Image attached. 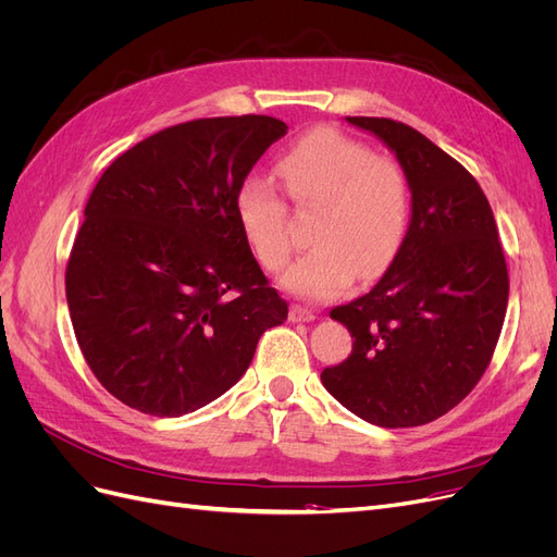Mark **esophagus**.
I'll return each mask as SVG.
<instances>
[{"label": "esophagus", "instance_id": "34e87169", "mask_svg": "<svg viewBox=\"0 0 557 557\" xmlns=\"http://www.w3.org/2000/svg\"><path fill=\"white\" fill-rule=\"evenodd\" d=\"M313 318H315V313L311 309H305V307H299V305L290 307V320H293V323H309V320H313Z\"/></svg>", "mask_w": 557, "mask_h": 557}]
</instances>
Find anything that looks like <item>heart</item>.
Instances as JSON below:
<instances>
[{
	"label": "heart",
	"mask_w": 557,
	"mask_h": 557,
	"mask_svg": "<svg viewBox=\"0 0 557 557\" xmlns=\"http://www.w3.org/2000/svg\"><path fill=\"white\" fill-rule=\"evenodd\" d=\"M283 190L299 209L318 211L315 244L283 276L290 293L325 299L358 278L381 276L397 258L411 215L407 172L336 129L301 137L276 162ZM234 213L258 262L278 272L293 256L288 205L262 176H246L234 193Z\"/></svg>",
	"instance_id": "heart-1"
}]
</instances>
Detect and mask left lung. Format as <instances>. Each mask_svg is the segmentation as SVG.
<instances>
[{
    "label": "left lung",
    "instance_id": "1",
    "mask_svg": "<svg viewBox=\"0 0 557 557\" xmlns=\"http://www.w3.org/2000/svg\"><path fill=\"white\" fill-rule=\"evenodd\" d=\"M346 121L397 156L411 183V223L374 288L330 311L356 342L320 381L367 423L425 425L491 364L509 301L507 260L493 209L458 160L391 117Z\"/></svg>",
    "mask_w": 557,
    "mask_h": 557
}]
</instances>
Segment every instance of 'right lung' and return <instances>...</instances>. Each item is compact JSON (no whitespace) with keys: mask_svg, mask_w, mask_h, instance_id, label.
<instances>
[{"mask_svg":"<svg viewBox=\"0 0 557 557\" xmlns=\"http://www.w3.org/2000/svg\"><path fill=\"white\" fill-rule=\"evenodd\" d=\"M285 132L269 115L199 117L132 146L97 181L66 305L83 358L127 407H207L288 318L234 213L239 183Z\"/></svg>","mask_w":557,"mask_h":557,"instance_id":"add662e5","label":"right lung"}]
</instances>
